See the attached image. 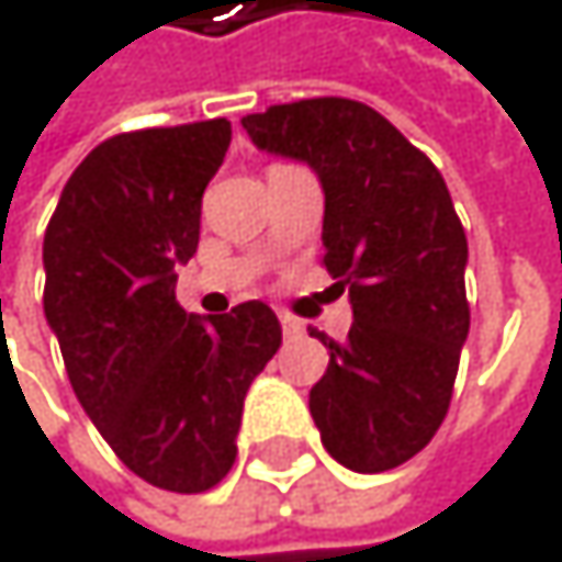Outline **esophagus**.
<instances>
[{
    "mask_svg": "<svg viewBox=\"0 0 562 562\" xmlns=\"http://www.w3.org/2000/svg\"><path fill=\"white\" fill-rule=\"evenodd\" d=\"M281 327H284L288 337H304V324L294 314H281Z\"/></svg>",
    "mask_w": 562,
    "mask_h": 562,
    "instance_id": "obj_1",
    "label": "esophagus"
}]
</instances>
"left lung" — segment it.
Wrapping results in <instances>:
<instances>
[{"label":"left lung","mask_w":562,"mask_h":562,"mask_svg":"<svg viewBox=\"0 0 562 562\" xmlns=\"http://www.w3.org/2000/svg\"><path fill=\"white\" fill-rule=\"evenodd\" d=\"M265 151L307 161L324 184V258L355 324L327 347L311 417L334 460L358 473L420 453L447 417L470 330L467 235L443 175L381 112L301 99L245 115Z\"/></svg>","instance_id":"left-lung-1"}]
</instances>
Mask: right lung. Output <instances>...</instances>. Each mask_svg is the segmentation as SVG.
Returning a JSON list of instances; mask_svg holds the SVG:
<instances>
[{
  "instance_id": "add662e5",
  "label": "right lung",
  "mask_w": 562,
  "mask_h": 562,
  "mask_svg": "<svg viewBox=\"0 0 562 562\" xmlns=\"http://www.w3.org/2000/svg\"><path fill=\"white\" fill-rule=\"evenodd\" d=\"M228 142V119L105 138L65 181L42 245V304L79 404L132 473L171 494L228 476L245 394L281 347L265 301L191 317L175 297Z\"/></svg>"
}]
</instances>
